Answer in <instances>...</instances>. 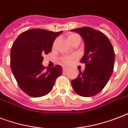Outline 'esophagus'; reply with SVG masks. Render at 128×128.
<instances>
[{"label": "esophagus", "instance_id": "34e87169", "mask_svg": "<svg viewBox=\"0 0 128 128\" xmlns=\"http://www.w3.org/2000/svg\"><path fill=\"white\" fill-rule=\"evenodd\" d=\"M67 70H68V68H67V67H63V72H66Z\"/></svg>", "mask_w": 128, "mask_h": 128}]
</instances>
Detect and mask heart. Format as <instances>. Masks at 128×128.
Here are the masks:
<instances>
[{
  "mask_svg": "<svg viewBox=\"0 0 128 128\" xmlns=\"http://www.w3.org/2000/svg\"><path fill=\"white\" fill-rule=\"evenodd\" d=\"M76 39H80V36L77 34H74V33H71L69 34L68 36V40L69 41V42H71L72 41L76 40ZM76 56H65L62 58V61L65 63V64H69L71 62L72 59H74Z\"/></svg>",
  "mask_w": 128,
  "mask_h": 128,
  "instance_id": "b5f03b06",
  "label": "heart"
}]
</instances>
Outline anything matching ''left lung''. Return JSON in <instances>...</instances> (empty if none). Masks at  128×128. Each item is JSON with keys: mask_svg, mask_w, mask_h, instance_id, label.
Listing matches in <instances>:
<instances>
[{"mask_svg": "<svg viewBox=\"0 0 128 128\" xmlns=\"http://www.w3.org/2000/svg\"><path fill=\"white\" fill-rule=\"evenodd\" d=\"M81 36L84 42V54L80 62L86 64L84 72L71 81L77 94L91 97L102 90L112 74L115 53L109 38L104 33L82 27L71 30Z\"/></svg>", "mask_w": 128, "mask_h": 128, "instance_id": "left-lung-1", "label": "left lung"}]
</instances>
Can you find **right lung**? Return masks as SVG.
<instances>
[{"instance_id":"right-lung-1","label":"right lung","mask_w":128,"mask_h":128,"mask_svg":"<svg viewBox=\"0 0 128 128\" xmlns=\"http://www.w3.org/2000/svg\"><path fill=\"white\" fill-rule=\"evenodd\" d=\"M62 32L31 29L21 33L13 43L11 70L19 87L27 95L38 98L48 94L62 74L60 65L45 70L42 64V55L51 52L54 41Z\"/></svg>"}]
</instances>
